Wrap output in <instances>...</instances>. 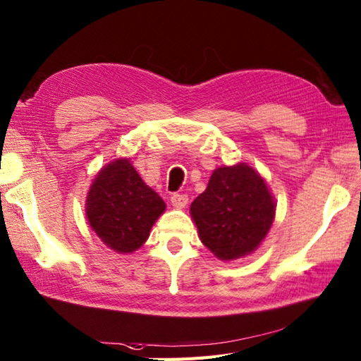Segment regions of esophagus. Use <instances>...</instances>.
Masks as SVG:
<instances>
[{"label": "esophagus", "instance_id": "esophagus-1", "mask_svg": "<svg viewBox=\"0 0 361 361\" xmlns=\"http://www.w3.org/2000/svg\"><path fill=\"white\" fill-rule=\"evenodd\" d=\"M171 204L176 208H185L187 204H188V196L187 195L174 193V195H171Z\"/></svg>", "mask_w": 361, "mask_h": 361}]
</instances>
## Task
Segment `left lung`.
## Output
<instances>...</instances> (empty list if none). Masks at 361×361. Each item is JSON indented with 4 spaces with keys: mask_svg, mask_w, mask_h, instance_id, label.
<instances>
[{
    "mask_svg": "<svg viewBox=\"0 0 361 361\" xmlns=\"http://www.w3.org/2000/svg\"><path fill=\"white\" fill-rule=\"evenodd\" d=\"M276 202L266 179L245 162L218 166L190 205L202 244L221 261L253 253L275 221Z\"/></svg>",
    "mask_w": 361,
    "mask_h": 361,
    "instance_id": "left-lung-1",
    "label": "left lung"
}]
</instances>
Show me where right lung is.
Here are the masks:
<instances>
[{"mask_svg": "<svg viewBox=\"0 0 361 361\" xmlns=\"http://www.w3.org/2000/svg\"><path fill=\"white\" fill-rule=\"evenodd\" d=\"M166 204L135 171L130 159L111 160L87 190L85 214L100 241L117 253H133L147 243Z\"/></svg>", "mask_w": 361, "mask_h": 361, "instance_id": "right-lung-1", "label": "right lung"}]
</instances>
